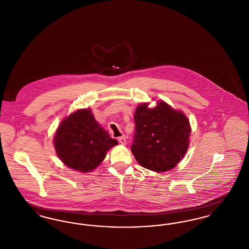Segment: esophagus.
Returning <instances> with one entry per match:
<instances>
[{
  "instance_id": "1",
  "label": "esophagus",
  "mask_w": 249,
  "mask_h": 249,
  "mask_svg": "<svg viewBox=\"0 0 249 249\" xmlns=\"http://www.w3.org/2000/svg\"><path fill=\"white\" fill-rule=\"evenodd\" d=\"M119 142L121 143V144H126V137H125V135H123V136H121V137H119Z\"/></svg>"
}]
</instances>
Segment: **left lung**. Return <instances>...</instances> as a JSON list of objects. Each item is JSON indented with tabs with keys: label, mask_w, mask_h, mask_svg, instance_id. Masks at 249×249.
<instances>
[{
	"label": "left lung",
	"mask_w": 249,
	"mask_h": 249,
	"mask_svg": "<svg viewBox=\"0 0 249 249\" xmlns=\"http://www.w3.org/2000/svg\"><path fill=\"white\" fill-rule=\"evenodd\" d=\"M148 106L142 103L136 107L131 152L143 168L163 173L174 169L189 148L190 119L164 101Z\"/></svg>",
	"instance_id": "8db88e82"
}]
</instances>
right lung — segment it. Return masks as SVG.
Listing matches in <instances>:
<instances>
[{
	"mask_svg": "<svg viewBox=\"0 0 249 249\" xmlns=\"http://www.w3.org/2000/svg\"><path fill=\"white\" fill-rule=\"evenodd\" d=\"M53 143L59 160L69 168L89 173L102 163L107 151L119 142L112 139L89 108L78 109L62 119Z\"/></svg>",
	"mask_w": 249,
	"mask_h": 249,
	"instance_id": "add662e5",
	"label": "right lung"
}]
</instances>
